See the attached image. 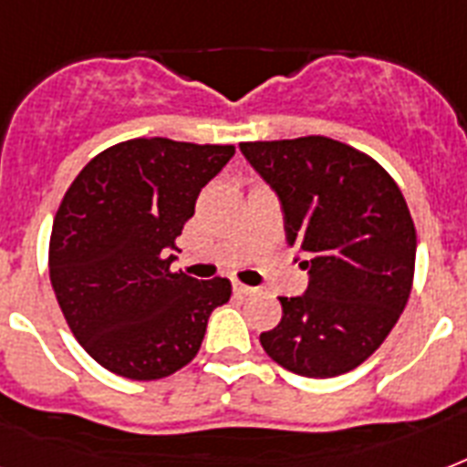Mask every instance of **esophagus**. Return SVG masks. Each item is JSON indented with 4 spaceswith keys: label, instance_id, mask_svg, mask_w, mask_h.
Returning <instances> with one entry per match:
<instances>
[{
    "label": "esophagus",
    "instance_id": "esophagus-1",
    "mask_svg": "<svg viewBox=\"0 0 467 467\" xmlns=\"http://www.w3.org/2000/svg\"><path fill=\"white\" fill-rule=\"evenodd\" d=\"M234 293H237V296H254V293H259V288H252V285L244 284H234Z\"/></svg>",
    "mask_w": 467,
    "mask_h": 467
}]
</instances>
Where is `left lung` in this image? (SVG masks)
Segmentation results:
<instances>
[{"instance_id": "1", "label": "left lung", "mask_w": 467, "mask_h": 467, "mask_svg": "<svg viewBox=\"0 0 467 467\" xmlns=\"http://www.w3.org/2000/svg\"><path fill=\"white\" fill-rule=\"evenodd\" d=\"M240 150L278 193L285 242L310 271L306 296L281 298L284 317L259 337L264 351L306 378L354 370L412 293L417 233L402 191L373 157L325 135Z\"/></svg>"}]
</instances>
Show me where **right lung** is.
<instances>
[{"label": "right lung", "mask_w": 467, "mask_h": 467, "mask_svg": "<svg viewBox=\"0 0 467 467\" xmlns=\"http://www.w3.org/2000/svg\"><path fill=\"white\" fill-rule=\"evenodd\" d=\"M233 145L135 138L99 152L55 213L50 284L69 329L106 370L157 380L198 354L227 278L169 269L174 240Z\"/></svg>", "instance_id": "obj_1"}]
</instances>
